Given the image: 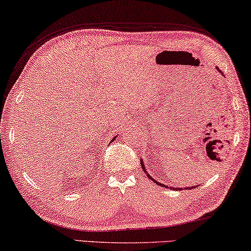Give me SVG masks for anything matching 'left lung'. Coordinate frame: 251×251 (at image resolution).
I'll list each match as a JSON object with an SVG mask.
<instances>
[{"mask_svg": "<svg viewBox=\"0 0 251 251\" xmlns=\"http://www.w3.org/2000/svg\"><path fill=\"white\" fill-rule=\"evenodd\" d=\"M217 69H218V68H217ZM218 71H219V69H218ZM141 165H142V168H143V171H144L145 172V174L146 175H148V177L150 178V180H151V181H153L154 182V183H157L158 185H161V187H164V188H167L168 187V185H166V184H164V183H160V182H158L157 180H154V178L153 177H152L151 176V175H150L149 173H148V171H146V167H145V166H144V161H143V159H141ZM197 187V185H191V187H187V188H184V190H189V189H193V188H196ZM169 189H172V190H181V189H183V188H173V187H169Z\"/></svg>", "mask_w": 251, "mask_h": 251, "instance_id": "1", "label": "left lung"}]
</instances>
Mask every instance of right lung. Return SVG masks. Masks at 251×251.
Here are the masks:
<instances>
[{
  "instance_id": "right-lung-1",
  "label": "right lung",
  "mask_w": 251,
  "mask_h": 251,
  "mask_svg": "<svg viewBox=\"0 0 251 251\" xmlns=\"http://www.w3.org/2000/svg\"><path fill=\"white\" fill-rule=\"evenodd\" d=\"M115 138H116V136H115V137H114V138L112 139V142H113V141H114V139H115ZM112 142H110V143H112Z\"/></svg>"
}]
</instances>
